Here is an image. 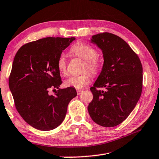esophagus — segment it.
<instances>
[{"mask_svg":"<svg viewBox=\"0 0 159 159\" xmlns=\"http://www.w3.org/2000/svg\"><path fill=\"white\" fill-rule=\"evenodd\" d=\"M82 92H83V90H78L77 91V93H78V94H79V95L81 94Z\"/></svg>","mask_w":159,"mask_h":159,"instance_id":"1","label":"esophagus"}]
</instances>
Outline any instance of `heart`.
<instances>
[{
    "label": "heart",
    "instance_id": "1",
    "mask_svg": "<svg viewBox=\"0 0 159 159\" xmlns=\"http://www.w3.org/2000/svg\"><path fill=\"white\" fill-rule=\"evenodd\" d=\"M71 52L85 60L86 69L88 68L94 74L97 73L100 67V62L97 57V52L94 47L84 42H78L72 46ZM57 67L60 74H65L67 72V59L64 55H61L57 59ZM90 74L88 72L79 76H71L65 80V85L80 89L88 84Z\"/></svg>",
    "mask_w": 159,
    "mask_h": 159
}]
</instances>
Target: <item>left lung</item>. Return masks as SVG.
I'll list each match as a JSON object with an SVG mask.
<instances>
[{"instance_id":"1","label":"left lung","mask_w":159,"mask_h":159,"mask_svg":"<svg viewBox=\"0 0 159 159\" xmlns=\"http://www.w3.org/2000/svg\"><path fill=\"white\" fill-rule=\"evenodd\" d=\"M90 41L102 51V71L90 88L93 99L88 105L95 123L112 127L128 117L139 100L143 88V67L129 45L114 34L103 33ZM97 87H105L106 91Z\"/></svg>"}]
</instances>
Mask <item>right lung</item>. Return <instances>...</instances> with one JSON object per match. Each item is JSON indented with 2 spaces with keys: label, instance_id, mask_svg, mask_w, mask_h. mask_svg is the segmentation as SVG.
Listing matches in <instances>:
<instances>
[{
  "label": "right lung",
  "instance_id": "right-lung-1",
  "mask_svg": "<svg viewBox=\"0 0 159 159\" xmlns=\"http://www.w3.org/2000/svg\"><path fill=\"white\" fill-rule=\"evenodd\" d=\"M75 39L46 37L22 46L14 56L10 89L17 111L34 129L50 131L61 125L69 103L77 95L71 87L48 94L51 88L62 84L57 59Z\"/></svg>",
  "mask_w": 159,
  "mask_h": 159
}]
</instances>
